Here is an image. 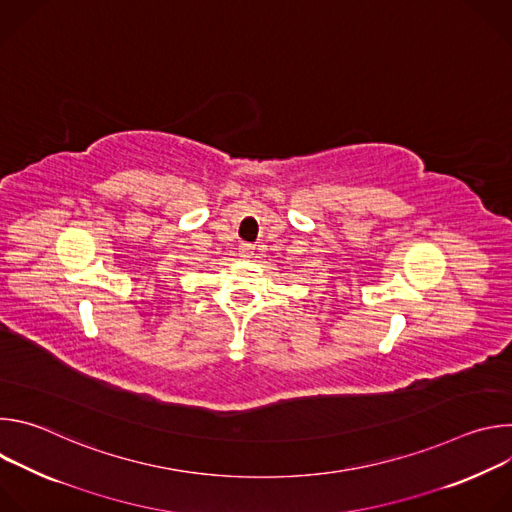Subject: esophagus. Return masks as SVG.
I'll return each mask as SVG.
<instances>
[{"instance_id": "obj_1", "label": "esophagus", "mask_w": 512, "mask_h": 512, "mask_svg": "<svg viewBox=\"0 0 512 512\" xmlns=\"http://www.w3.org/2000/svg\"><path fill=\"white\" fill-rule=\"evenodd\" d=\"M253 251H255V247H253L251 243H243V245L239 247V255H241V257H251Z\"/></svg>"}]
</instances>
